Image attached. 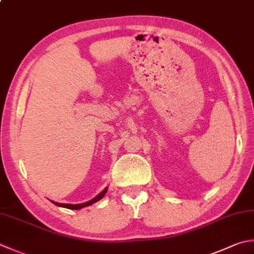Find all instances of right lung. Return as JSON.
<instances>
[{"label": "right lung", "instance_id": "1", "mask_svg": "<svg viewBox=\"0 0 254 254\" xmlns=\"http://www.w3.org/2000/svg\"><path fill=\"white\" fill-rule=\"evenodd\" d=\"M107 191H108V187L104 188V190L100 193H99L97 197H94L93 199H91L90 201H87V202H84V203H78V205H70V203H59V202H54V201H52V202L55 203V205H56V206H59V207H64V208H68V209L77 210V209H81V208H84V207H87V206H90V205H92V203L97 202L98 200H100L101 198L104 195H106Z\"/></svg>", "mask_w": 254, "mask_h": 254}]
</instances>
